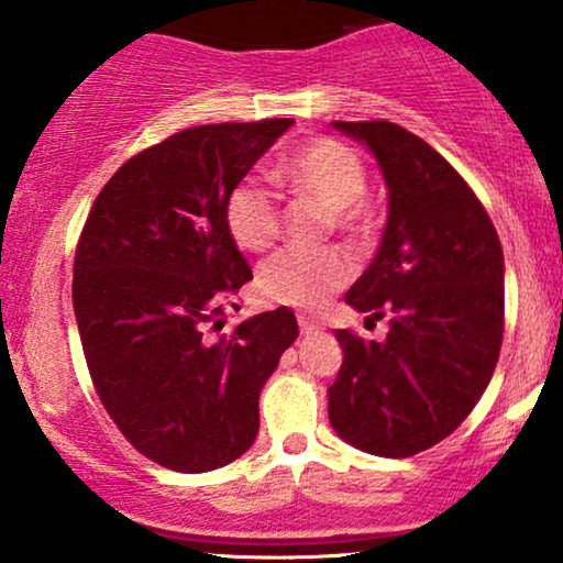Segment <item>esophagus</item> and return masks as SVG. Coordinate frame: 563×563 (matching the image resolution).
Here are the masks:
<instances>
[{
    "instance_id": "esophagus-1",
    "label": "esophagus",
    "mask_w": 563,
    "mask_h": 563,
    "mask_svg": "<svg viewBox=\"0 0 563 563\" xmlns=\"http://www.w3.org/2000/svg\"><path fill=\"white\" fill-rule=\"evenodd\" d=\"M299 328H301L303 335H312V333L320 331L318 322H314L312 318H307V314H299Z\"/></svg>"
}]
</instances>
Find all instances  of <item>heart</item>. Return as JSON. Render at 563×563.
<instances>
[{"instance_id": "heart-1", "label": "heart", "mask_w": 563, "mask_h": 563, "mask_svg": "<svg viewBox=\"0 0 563 563\" xmlns=\"http://www.w3.org/2000/svg\"><path fill=\"white\" fill-rule=\"evenodd\" d=\"M280 183L296 198L325 209V232L360 243L371 238L373 214L365 203V161L333 137H318L283 161ZM224 222L241 249L264 251L283 228L280 196L260 177H243L224 198ZM352 280V262L339 249H283L260 264L256 288L267 301L314 309Z\"/></svg>"}]
</instances>
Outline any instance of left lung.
Listing matches in <instances>:
<instances>
[{"mask_svg": "<svg viewBox=\"0 0 563 563\" xmlns=\"http://www.w3.org/2000/svg\"><path fill=\"white\" fill-rule=\"evenodd\" d=\"M365 142L389 187L376 260L349 288L389 335L335 331L344 363L328 418L344 442L410 457L450 437L487 389L503 344V249L482 200L429 142L391 121H333Z\"/></svg>", "mask_w": 563, "mask_h": 563, "instance_id": "1", "label": "left lung"}]
</instances>
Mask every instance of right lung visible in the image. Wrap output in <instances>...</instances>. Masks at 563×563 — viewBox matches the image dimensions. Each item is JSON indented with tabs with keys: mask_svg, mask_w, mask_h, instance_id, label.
<instances>
[{
	"mask_svg": "<svg viewBox=\"0 0 563 563\" xmlns=\"http://www.w3.org/2000/svg\"><path fill=\"white\" fill-rule=\"evenodd\" d=\"M294 119L183 129L108 179L74 260V312L102 407L158 466L203 474L254 444L260 391L299 335L277 307L222 333L251 267L230 187ZM235 307V303H232Z\"/></svg>",
	"mask_w": 563,
	"mask_h": 563,
	"instance_id": "add662e5",
	"label": "right lung"
}]
</instances>
